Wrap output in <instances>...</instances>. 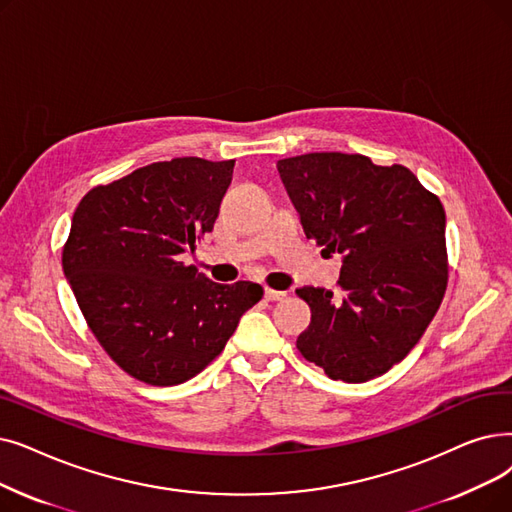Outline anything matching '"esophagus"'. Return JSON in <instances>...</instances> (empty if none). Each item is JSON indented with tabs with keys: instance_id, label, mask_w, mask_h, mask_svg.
<instances>
[{
	"instance_id": "obj_1",
	"label": "esophagus",
	"mask_w": 512,
	"mask_h": 512,
	"mask_svg": "<svg viewBox=\"0 0 512 512\" xmlns=\"http://www.w3.org/2000/svg\"><path fill=\"white\" fill-rule=\"evenodd\" d=\"M265 299L268 301H282L286 299L284 291H274V288H265Z\"/></svg>"
}]
</instances>
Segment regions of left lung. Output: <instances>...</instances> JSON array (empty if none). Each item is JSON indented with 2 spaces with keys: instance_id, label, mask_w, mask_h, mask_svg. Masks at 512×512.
<instances>
[{
  "instance_id": "8db88e82",
  "label": "left lung",
  "mask_w": 512,
  "mask_h": 512,
  "mask_svg": "<svg viewBox=\"0 0 512 512\" xmlns=\"http://www.w3.org/2000/svg\"><path fill=\"white\" fill-rule=\"evenodd\" d=\"M278 171L305 236L343 257L341 303L297 288L311 309L297 349L332 381L366 383L406 358L446 295V211L408 167L364 154L309 152Z\"/></svg>"
}]
</instances>
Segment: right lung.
<instances>
[{
    "mask_svg": "<svg viewBox=\"0 0 512 512\" xmlns=\"http://www.w3.org/2000/svg\"><path fill=\"white\" fill-rule=\"evenodd\" d=\"M234 161L182 157L96 186L75 209L62 268L102 349L133 379L186 383L224 351L255 282L217 284L182 261L213 230Z\"/></svg>",
    "mask_w": 512,
    "mask_h": 512,
    "instance_id": "obj_1",
    "label": "right lung"
}]
</instances>
